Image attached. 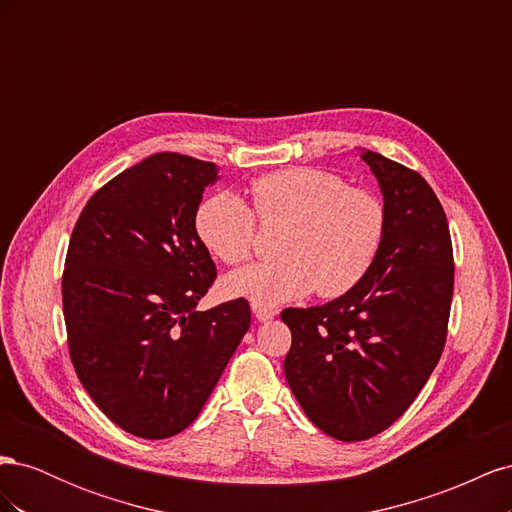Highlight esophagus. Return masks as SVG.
<instances>
[{
    "mask_svg": "<svg viewBox=\"0 0 512 512\" xmlns=\"http://www.w3.org/2000/svg\"><path fill=\"white\" fill-rule=\"evenodd\" d=\"M252 312H254V316H256L258 322H267V320L275 318V314H277L275 309L265 307V305H256V303H252Z\"/></svg>",
    "mask_w": 512,
    "mask_h": 512,
    "instance_id": "34e87169",
    "label": "esophagus"
}]
</instances>
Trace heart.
Masks as SVG:
<instances>
[{"label":"heart","mask_w":512,"mask_h":512,"mask_svg":"<svg viewBox=\"0 0 512 512\" xmlns=\"http://www.w3.org/2000/svg\"><path fill=\"white\" fill-rule=\"evenodd\" d=\"M254 211L265 224H288L277 241V260L254 262L226 275L232 297L280 305L307 297H342L374 267L386 232L382 200L350 188L329 170L292 166L260 175L250 185ZM254 211L235 192L207 198L196 213V232L207 250L237 265L256 245Z\"/></svg>","instance_id":"b5f03b06"}]
</instances>
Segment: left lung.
I'll list each match as a JSON object with an SVG mask.
<instances>
[{
    "label": "left lung",
    "mask_w": 512,
    "mask_h": 512,
    "mask_svg": "<svg viewBox=\"0 0 512 512\" xmlns=\"http://www.w3.org/2000/svg\"><path fill=\"white\" fill-rule=\"evenodd\" d=\"M386 232L374 267L342 297L288 307L284 374L307 418L342 442L391 427L421 393L446 342L455 265L448 222L429 183L376 151Z\"/></svg>",
    "instance_id": "8db88e82"
}]
</instances>
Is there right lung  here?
I'll list each match as a JSON object with an SVG mask.
<instances>
[{
  "instance_id": "1",
  "label": "right lung",
  "mask_w": 512,
  "mask_h": 512,
  "mask_svg": "<svg viewBox=\"0 0 512 512\" xmlns=\"http://www.w3.org/2000/svg\"><path fill=\"white\" fill-rule=\"evenodd\" d=\"M218 168L156 153L87 200L61 299L70 359L96 406L136 438L192 425L250 329V303L196 312L215 265L196 211Z\"/></svg>"
}]
</instances>
